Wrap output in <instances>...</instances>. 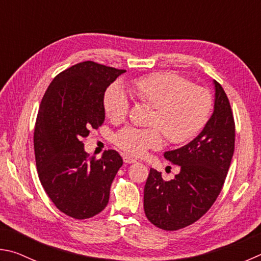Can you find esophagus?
I'll use <instances>...</instances> for the list:
<instances>
[{
	"mask_svg": "<svg viewBox=\"0 0 261 261\" xmlns=\"http://www.w3.org/2000/svg\"><path fill=\"white\" fill-rule=\"evenodd\" d=\"M123 161H124V163H126V165H131V163H136L137 162L136 159L131 158V156H127V155H125L124 158H123Z\"/></svg>",
	"mask_w": 261,
	"mask_h": 261,
	"instance_id": "1",
	"label": "esophagus"
}]
</instances>
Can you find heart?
<instances>
[{
  "mask_svg": "<svg viewBox=\"0 0 261 261\" xmlns=\"http://www.w3.org/2000/svg\"><path fill=\"white\" fill-rule=\"evenodd\" d=\"M127 87L141 102L154 108L151 124L156 126L138 129L129 125L118 131L115 137L116 145L131 155L140 156L147 149L160 147L161 129L171 144H182L191 139L202 129L212 112L208 91L191 85L177 73H152L134 79ZM103 106L110 120H124L130 106L124 88L117 84L110 86L105 94Z\"/></svg>",
  "mask_w": 261,
  "mask_h": 261,
  "instance_id": "heart-1",
  "label": "heart"
}]
</instances>
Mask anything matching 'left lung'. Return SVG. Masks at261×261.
Wrapping results in <instances>:
<instances>
[{
  "label": "left lung",
  "instance_id": "8db88e82",
  "mask_svg": "<svg viewBox=\"0 0 261 261\" xmlns=\"http://www.w3.org/2000/svg\"><path fill=\"white\" fill-rule=\"evenodd\" d=\"M214 110L204 129L184 146L163 154L179 167L174 179L163 180L151 168L144 189L149 222L163 230H178L199 220L218 198L235 149V122L226 92L213 81Z\"/></svg>",
  "mask_w": 261,
  "mask_h": 261
}]
</instances>
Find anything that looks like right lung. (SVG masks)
<instances>
[{"instance_id": "add662e5", "label": "right lung", "mask_w": 261, "mask_h": 261, "mask_svg": "<svg viewBox=\"0 0 261 261\" xmlns=\"http://www.w3.org/2000/svg\"><path fill=\"white\" fill-rule=\"evenodd\" d=\"M125 70L92 61L72 65L53 79L39 108L34 154L48 197L73 219L92 218L109 201L110 185L123 165L114 149L88 158L83 138L105 121V92Z\"/></svg>"}]
</instances>
